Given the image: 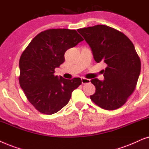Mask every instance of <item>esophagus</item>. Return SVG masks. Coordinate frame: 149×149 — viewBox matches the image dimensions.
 Here are the masks:
<instances>
[{
    "mask_svg": "<svg viewBox=\"0 0 149 149\" xmlns=\"http://www.w3.org/2000/svg\"><path fill=\"white\" fill-rule=\"evenodd\" d=\"M81 80H82V84H88V83L91 82V80H89V79H87V78H81Z\"/></svg>",
    "mask_w": 149,
    "mask_h": 149,
    "instance_id": "obj_1",
    "label": "esophagus"
}]
</instances>
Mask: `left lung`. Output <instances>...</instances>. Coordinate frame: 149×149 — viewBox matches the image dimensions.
Returning <instances> with one entry per match:
<instances>
[{
	"label": "left lung",
	"mask_w": 149,
	"mask_h": 149,
	"mask_svg": "<svg viewBox=\"0 0 149 149\" xmlns=\"http://www.w3.org/2000/svg\"><path fill=\"white\" fill-rule=\"evenodd\" d=\"M77 31L90 45L95 61L107 65L104 81L91 80L96 88L91 100L104 110L120 108L136 88L141 70L134 44L122 32L106 25Z\"/></svg>",
	"instance_id": "obj_1"
}]
</instances>
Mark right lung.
<instances>
[{
  "label": "right lung",
  "mask_w": 149,
  "mask_h": 149,
  "mask_svg": "<svg viewBox=\"0 0 149 149\" xmlns=\"http://www.w3.org/2000/svg\"><path fill=\"white\" fill-rule=\"evenodd\" d=\"M84 39L76 30L48 29L33 39L19 61V82L29 102L39 112L53 114L68 104L71 93L82 84L80 78L54 76L64 63L67 49Z\"/></svg>",
  "instance_id": "right-lung-1"
}]
</instances>
